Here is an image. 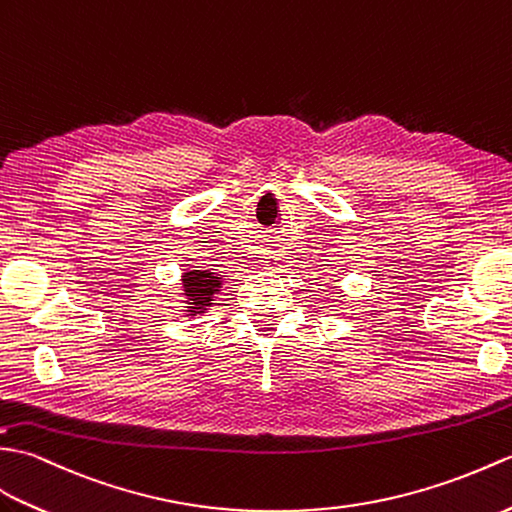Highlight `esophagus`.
I'll use <instances>...</instances> for the list:
<instances>
[{"label": "esophagus", "mask_w": 512, "mask_h": 512, "mask_svg": "<svg viewBox=\"0 0 512 512\" xmlns=\"http://www.w3.org/2000/svg\"><path fill=\"white\" fill-rule=\"evenodd\" d=\"M278 252H280V249L274 243L263 249V265H265V269H274L276 267V263L280 260Z\"/></svg>", "instance_id": "esophagus-1"}]
</instances>
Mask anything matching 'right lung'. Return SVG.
I'll use <instances>...</instances> for the list:
<instances>
[{
	"instance_id": "obj_1",
	"label": "right lung",
	"mask_w": 512,
	"mask_h": 512,
	"mask_svg": "<svg viewBox=\"0 0 512 512\" xmlns=\"http://www.w3.org/2000/svg\"><path fill=\"white\" fill-rule=\"evenodd\" d=\"M221 274L212 269H186L181 274V298H184L186 317L206 313L214 304V295L223 287Z\"/></svg>"
}]
</instances>
